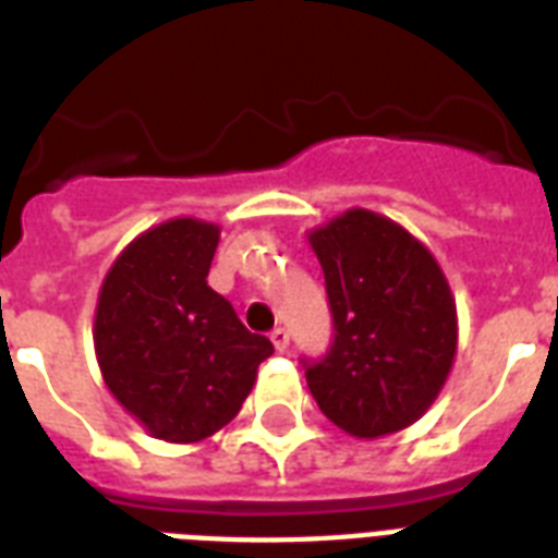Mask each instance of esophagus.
Segmentation results:
<instances>
[{
	"label": "esophagus",
	"mask_w": 558,
	"mask_h": 558,
	"mask_svg": "<svg viewBox=\"0 0 558 558\" xmlns=\"http://www.w3.org/2000/svg\"><path fill=\"white\" fill-rule=\"evenodd\" d=\"M269 339H271V344H275V350H278V353H283V350L289 348V330H287V327H275V330L269 332Z\"/></svg>",
	"instance_id": "1"
}]
</instances>
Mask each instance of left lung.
I'll return each mask as SVG.
<instances>
[{
    "instance_id": "left-lung-1",
    "label": "left lung",
    "mask_w": 558,
    "mask_h": 558,
    "mask_svg": "<svg viewBox=\"0 0 558 558\" xmlns=\"http://www.w3.org/2000/svg\"><path fill=\"white\" fill-rule=\"evenodd\" d=\"M322 263L336 341L306 367L324 416L356 440L414 425L458 353V304L440 263L411 231L350 208L306 231Z\"/></svg>"
}]
</instances>
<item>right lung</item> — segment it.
Returning a JSON list of instances; mask_svg holds the SVG:
<instances>
[{
    "mask_svg": "<svg viewBox=\"0 0 558 558\" xmlns=\"http://www.w3.org/2000/svg\"><path fill=\"white\" fill-rule=\"evenodd\" d=\"M219 226L173 217L126 243L100 283L95 356L118 405L165 442H199L228 425L271 356L208 287Z\"/></svg>",
    "mask_w": 558,
    "mask_h": 558,
    "instance_id": "1",
    "label": "right lung"
}]
</instances>
